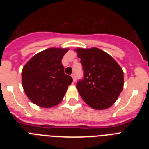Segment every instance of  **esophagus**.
I'll return each instance as SVG.
<instances>
[{
  "label": "esophagus",
  "instance_id": "obj_1",
  "mask_svg": "<svg viewBox=\"0 0 149 149\" xmlns=\"http://www.w3.org/2000/svg\"><path fill=\"white\" fill-rule=\"evenodd\" d=\"M72 78H73V81H74V82H75V81H76L75 74H72Z\"/></svg>",
  "mask_w": 149,
  "mask_h": 149
}]
</instances>
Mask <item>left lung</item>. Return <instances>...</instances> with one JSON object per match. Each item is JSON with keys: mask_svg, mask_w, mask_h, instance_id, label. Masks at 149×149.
Segmentation results:
<instances>
[{"mask_svg": "<svg viewBox=\"0 0 149 149\" xmlns=\"http://www.w3.org/2000/svg\"><path fill=\"white\" fill-rule=\"evenodd\" d=\"M75 51L84 74L76 86L80 95L95 110L111 107L123 89L122 68L110 55L97 48H77Z\"/></svg>", "mask_w": 149, "mask_h": 149, "instance_id": "1", "label": "left lung"}]
</instances>
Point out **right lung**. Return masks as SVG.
<instances>
[{
	"label": "right lung",
	"mask_w": 149,
	"mask_h": 149,
	"mask_svg": "<svg viewBox=\"0 0 149 149\" xmlns=\"http://www.w3.org/2000/svg\"><path fill=\"white\" fill-rule=\"evenodd\" d=\"M68 48H51L36 54L23 67L22 86L29 99L42 107L58 104L72 77L64 73L62 59Z\"/></svg>",
	"instance_id": "obj_1"
}]
</instances>
